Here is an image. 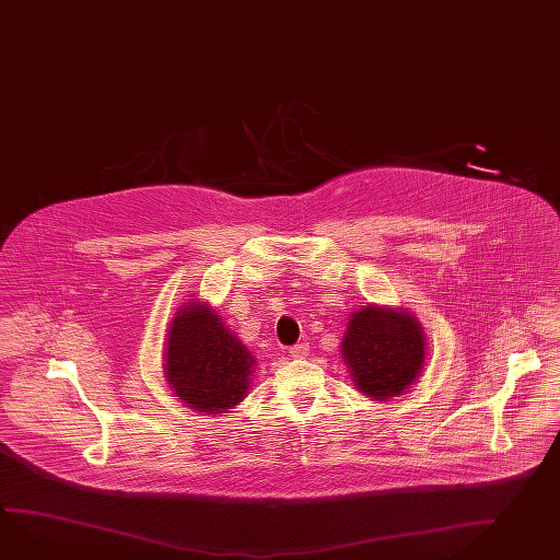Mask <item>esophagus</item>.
Masks as SVG:
<instances>
[{
  "instance_id": "34e87169",
  "label": "esophagus",
  "mask_w": 560,
  "mask_h": 560,
  "mask_svg": "<svg viewBox=\"0 0 560 560\" xmlns=\"http://www.w3.org/2000/svg\"><path fill=\"white\" fill-rule=\"evenodd\" d=\"M308 351H311L308 343L292 345V347H290V355L296 359L306 358V355H308Z\"/></svg>"
}]
</instances>
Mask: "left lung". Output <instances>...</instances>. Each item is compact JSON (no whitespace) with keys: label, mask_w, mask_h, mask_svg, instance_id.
<instances>
[{"label":"left lung","mask_w":560,"mask_h":560,"mask_svg":"<svg viewBox=\"0 0 560 560\" xmlns=\"http://www.w3.org/2000/svg\"><path fill=\"white\" fill-rule=\"evenodd\" d=\"M343 358L359 389L386 400L418 377L424 363V337L415 316L368 306L349 318Z\"/></svg>","instance_id":"1"}]
</instances>
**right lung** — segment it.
<instances>
[{
    "mask_svg": "<svg viewBox=\"0 0 560 560\" xmlns=\"http://www.w3.org/2000/svg\"><path fill=\"white\" fill-rule=\"evenodd\" d=\"M164 361L178 400L209 415H223L244 400L254 372L252 353L215 311L197 302L174 316Z\"/></svg>",
    "mask_w": 560,
    "mask_h": 560,
    "instance_id": "right-lung-1",
    "label": "right lung"
}]
</instances>
